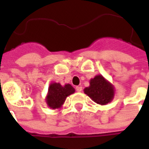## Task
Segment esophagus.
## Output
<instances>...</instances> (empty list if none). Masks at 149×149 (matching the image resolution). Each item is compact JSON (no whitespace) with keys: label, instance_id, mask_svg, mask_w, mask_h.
Masks as SVG:
<instances>
[{"label":"esophagus","instance_id":"34e87169","mask_svg":"<svg viewBox=\"0 0 149 149\" xmlns=\"http://www.w3.org/2000/svg\"><path fill=\"white\" fill-rule=\"evenodd\" d=\"M76 91L77 92H81L82 91V87L81 86H76Z\"/></svg>","mask_w":149,"mask_h":149}]
</instances>
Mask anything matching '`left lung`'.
I'll return each instance as SVG.
<instances>
[{
  "label": "left lung",
  "mask_w": 149,
  "mask_h": 149,
  "mask_svg": "<svg viewBox=\"0 0 149 149\" xmlns=\"http://www.w3.org/2000/svg\"><path fill=\"white\" fill-rule=\"evenodd\" d=\"M84 91L93 101L101 105L110 103L115 94L114 86L100 74L91 79L89 86Z\"/></svg>",
  "instance_id": "left-lung-1"
}]
</instances>
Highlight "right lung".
I'll list each match as a JSON object with an SVG mask.
<instances>
[{
	"label": "right lung",
	"instance_id": "right-lung-1",
	"mask_svg": "<svg viewBox=\"0 0 149 149\" xmlns=\"http://www.w3.org/2000/svg\"><path fill=\"white\" fill-rule=\"evenodd\" d=\"M74 92L75 89L71 84H67L63 86L60 83H52L48 87L46 103L50 108L58 109L64 104L67 97Z\"/></svg>",
	"mask_w": 149,
	"mask_h": 149
}]
</instances>
